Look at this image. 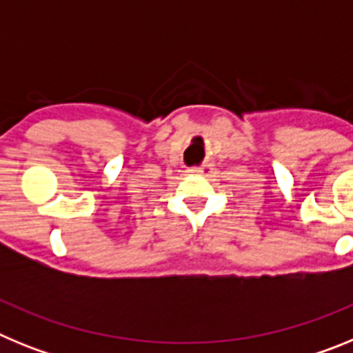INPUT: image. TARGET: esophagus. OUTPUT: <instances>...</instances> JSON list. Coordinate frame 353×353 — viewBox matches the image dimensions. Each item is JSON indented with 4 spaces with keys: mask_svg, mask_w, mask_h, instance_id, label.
Returning a JSON list of instances; mask_svg holds the SVG:
<instances>
[{
    "mask_svg": "<svg viewBox=\"0 0 353 353\" xmlns=\"http://www.w3.org/2000/svg\"><path fill=\"white\" fill-rule=\"evenodd\" d=\"M212 170H214V168H212L210 162H203L201 166H192L191 170H189V173L201 174V176H208V174L212 173Z\"/></svg>",
    "mask_w": 353,
    "mask_h": 353,
    "instance_id": "34e87169",
    "label": "esophagus"
}]
</instances>
